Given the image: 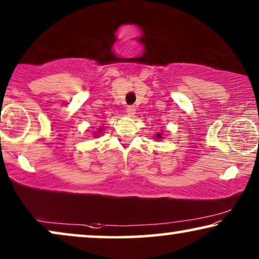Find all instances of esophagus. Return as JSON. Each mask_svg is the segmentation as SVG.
I'll use <instances>...</instances> for the list:
<instances>
[{
    "label": "esophagus",
    "mask_w": 259,
    "mask_h": 259,
    "mask_svg": "<svg viewBox=\"0 0 259 259\" xmlns=\"http://www.w3.org/2000/svg\"><path fill=\"white\" fill-rule=\"evenodd\" d=\"M127 114H128L130 116H134V114H136V106H127Z\"/></svg>",
    "instance_id": "obj_1"
}]
</instances>
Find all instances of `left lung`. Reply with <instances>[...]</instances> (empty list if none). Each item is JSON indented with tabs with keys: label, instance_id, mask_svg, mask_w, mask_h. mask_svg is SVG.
Instances as JSON below:
<instances>
[{
	"label": "left lung",
	"instance_id": "1",
	"mask_svg": "<svg viewBox=\"0 0 259 259\" xmlns=\"http://www.w3.org/2000/svg\"><path fill=\"white\" fill-rule=\"evenodd\" d=\"M155 137H157V139H161V134L160 133H158V134H155Z\"/></svg>",
	"mask_w": 259,
	"mask_h": 259
}]
</instances>
